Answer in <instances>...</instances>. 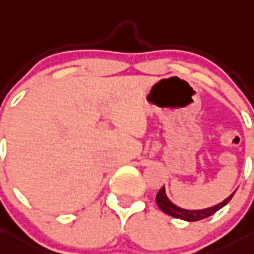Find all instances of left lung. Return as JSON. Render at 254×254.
I'll return each instance as SVG.
<instances>
[{"mask_svg": "<svg viewBox=\"0 0 254 254\" xmlns=\"http://www.w3.org/2000/svg\"><path fill=\"white\" fill-rule=\"evenodd\" d=\"M235 193V191H234ZM233 194H230L228 198L225 200H222L221 203L216 204L213 207H208V208L204 209H184L180 208V207L175 206V204L166 197V193H165V187L158 190L157 195H156V202H157V206L160 207V209L162 212H165L166 215L173 216L175 219H180V220H185V221H199V220H203L208 216L213 215L215 212H217L220 208L225 206V204L229 203V200L233 198Z\"/></svg>", "mask_w": 254, "mask_h": 254, "instance_id": "1", "label": "left lung"}]
</instances>
